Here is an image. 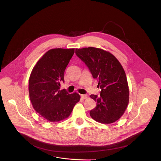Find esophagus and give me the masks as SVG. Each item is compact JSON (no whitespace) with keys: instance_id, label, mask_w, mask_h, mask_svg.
<instances>
[{"instance_id":"34e87169","label":"esophagus","mask_w":161,"mask_h":161,"mask_svg":"<svg viewBox=\"0 0 161 161\" xmlns=\"http://www.w3.org/2000/svg\"><path fill=\"white\" fill-rule=\"evenodd\" d=\"M81 97L83 99H86L88 98V96L86 94H83V95H81Z\"/></svg>"}]
</instances>
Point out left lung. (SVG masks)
I'll use <instances>...</instances> for the list:
<instances>
[{
	"mask_svg": "<svg viewBox=\"0 0 161 161\" xmlns=\"http://www.w3.org/2000/svg\"><path fill=\"white\" fill-rule=\"evenodd\" d=\"M76 55L85 63L101 88L99 96L90 95L96 106L90 111L94 120L109 124L124 114L129 101V90L124 68L113 54L101 48L76 49Z\"/></svg>",
	"mask_w": 161,
	"mask_h": 161,
	"instance_id": "8db88e82",
	"label": "left lung"
}]
</instances>
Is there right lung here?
Instances as JSON below:
<instances>
[{
	"label": "right lung",
	"instance_id": "add662e5",
	"mask_svg": "<svg viewBox=\"0 0 161 161\" xmlns=\"http://www.w3.org/2000/svg\"><path fill=\"white\" fill-rule=\"evenodd\" d=\"M75 48H54L48 50L38 60L31 72L29 81V97L34 109L51 122L69 117L80 95L60 90V81Z\"/></svg>",
	"mask_w": 161,
	"mask_h": 161
}]
</instances>
